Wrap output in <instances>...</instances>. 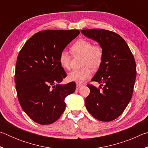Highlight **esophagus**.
Listing matches in <instances>:
<instances>
[{
    "label": "esophagus",
    "instance_id": "obj_1",
    "mask_svg": "<svg viewBox=\"0 0 148 148\" xmlns=\"http://www.w3.org/2000/svg\"><path fill=\"white\" fill-rule=\"evenodd\" d=\"M82 86V85L77 84H76V89H79L80 88V87H81Z\"/></svg>",
    "mask_w": 148,
    "mask_h": 148
}]
</instances>
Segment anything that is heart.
<instances>
[{
	"mask_svg": "<svg viewBox=\"0 0 148 148\" xmlns=\"http://www.w3.org/2000/svg\"><path fill=\"white\" fill-rule=\"evenodd\" d=\"M71 50L74 56H83L82 64L84 67L70 72L68 79L71 82L82 84L91 76V68L96 70L101 66L104 58L103 49L99 45H92L91 41L80 39L72 44ZM59 61L62 68L70 69L71 56L68 51H62L59 55Z\"/></svg>",
	"mask_w": 148,
	"mask_h": 148,
	"instance_id": "b5f03b06",
	"label": "heart"
}]
</instances>
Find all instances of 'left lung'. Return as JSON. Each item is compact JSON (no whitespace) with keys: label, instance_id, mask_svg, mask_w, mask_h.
Returning <instances> with one entry per match:
<instances>
[{"label":"left lung","instance_id":"1","mask_svg":"<svg viewBox=\"0 0 148 148\" xmlns=\"http://www.w3.org/2000/svg\"><path fill=\"white\" fill-rule=\"evenodd\" d=\"M81 32L98 42L104 51L102 64L91 79L101 86L97 88L87 85L90 93L85 100L86 108L99 121H113L123 112L132 98L136 76L134 56L125 40L116 32L101 29H84Z\"/></svg>","mask_w":148,"mask_h":148}]
</instances>
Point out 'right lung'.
<instances>
[{
    "instance_id": "add662e5",
    "label": "right lung",
    "mask_w": 148,
    "mask_h": 148,
    "mask_svg": "<svg viewBox=\"0 0 148 148\" xmlns=\"http://www.w3.org/2000/svg\"><path fill=\"white\" fill-rule=\"evenodd\" d=\"M79 33L78 30L39 31L19 51L15 73L17 98L23 111L37 123L56 121L66 108L65 97L76 90L74 82L59 84L66 74L59 57Z\"/></svg>"
}]
</instances>
